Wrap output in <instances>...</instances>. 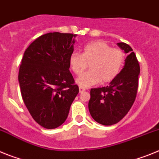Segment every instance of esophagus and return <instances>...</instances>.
Returning <instances> with one entry per match:
<instances>
[{"label": "esophagus", "mask_w": 159, "mask_h": 159, "mask_svg": "<svg viewBox=\"0 0 159 159\" xmlns=\"http://www.w3.org/2000/svg\"><path fill=\"white\" fill-rule=\"evenodd\" d=\"M85 90H86V89H85L84 88H82V87H80V88H79V91H80V92H84Z\"/></svg>", "instance_id": "obj_1"}]
</instances>
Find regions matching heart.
<instances>
[{
  "instance_id": "heart-1",
  "label": "heart",
  "mask_w": 159,
  "mask_h": 159,
  "mask_svg": "<svg viewBox=\"0 0 159 159\" xmlns=\"http://www.w3.org/2000/svg\"><path fill=\"white\" fill-rule=\"evenodd\" d=\"M125 62V52L119 48H112L104 40H95L84 46L82 54L71 53L69 64L77 76L81 75L89 64L91 70L77 80L82 88H88L101 82H111L121 71Z\"/></svg>"
}]
</instances>
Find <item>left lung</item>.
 Here are the masks:
<instances>
[{"label":"left lung","mask_w":159,"mask_h":159,"mask_svg":"<svg viewBox=\"0 0 159 159\" xmlns=\"http://www.w3.org/2000/svg\"><path fill=\"white\" fill-rule=\"evenodd\" d=\"M128 56L122 71L109 86L92 88L88 108L97 123L105 126L116 124L124 117L135 100L140 67L130 45L118 43Z\"/></svg>","instance_id":"left-lung-1"}]
</instances>
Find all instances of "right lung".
Returning <instances> with one entry per match:
<instances>
[{"instance_id": "obj_1", "label": "right lung", "mask_w": 159, "mask_h": 159, "mask_svg": "<svg viewBox=\"0 0 159 159\" xmlns=\"http://www.w3.org/2000/svg\"><path fill=\"white\" fill-rule=\"evenodd\" d=\"M75 36L60 32L42 35L25 50L20 65L22 99L33 119L46 129L57 128L65 122L79 93L69 71Z\"/></svg>"}]
</instances>
